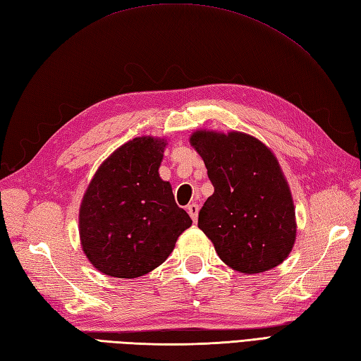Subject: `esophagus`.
Returning a JSON list of instances; mask_svg holds the SVG:
<instances>
[{
  "instance_id": "1",
  "label": "esophagus",
  "mask_w": 361,
  "mask_h": 361,
  "mask_svg": "<svg viewBox=\"0 0 361 361\" xmlns=\"http://www.w3.org/2000/svg\"><path fill=\"white\" fill-rule=\"evenodd\" d=\"M198 211H200V206L197 203L188 204V212L190 215V219L194 220V223H197V220H198Z\"/></svg>"
}]
</instances>
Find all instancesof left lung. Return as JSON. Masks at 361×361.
<instances>
[{"mask_svg": "<svg viewBox=\"0 0 361 361\" xmlns=\"http://www.w3.org/2000/svg\"><path fill=\"white\" fill-rule=\"evenodd\" d=\"M190 146L203 158L214 194L198 228L223 263L243 274L281 264L297 237L295 206L272 150L245 132L195 130Z\"/></svg>", "mask_w": 361, "mask_h": 361, "instance_id": "left-lung-1", "label": "left lung"}]
</instances>
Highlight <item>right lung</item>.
Listing matches in <instances>:
<instances>
[{
  "label": "right lung",
  "instance_id": "right-lung-1",
  "mask_svg": "<svg viewBox=\"0 0 361 361\" xmlns=\"http://www.w3.org/2000/svg\"><path fill=\"white\" fill-rule=\"evenodd\" d=\"M164 138L137 137L98 167L80 206V241L90 264L115 279H137L171 255L192 226L158 169Z\"/></svg>",
  "mask_w": 361,
  "mask_h": 361
}]
</instances>
